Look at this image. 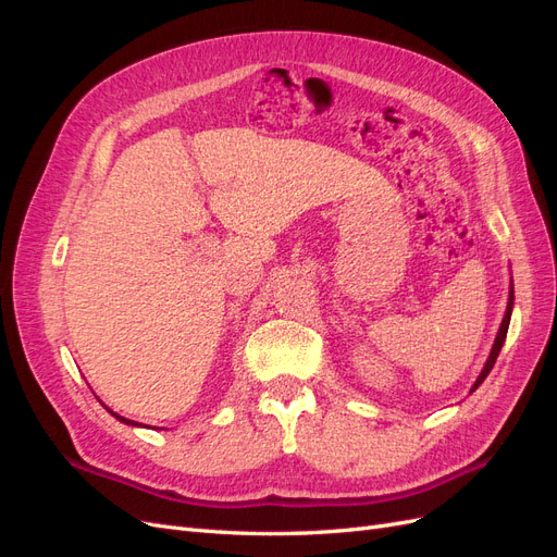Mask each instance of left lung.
Here are the masks:
<instances>
[{"instance_id": "left-lung-1", "label": "left lung", "mask_w": 557, "mask_h": 557, "mask_svg": "<svg viewBox=\"0 0 557 557\" xmlns=\"http://www.w3.org/2000/svg\"><path fill=\"white\" fill-rule=\"evenodd\" d=\"M511 309H513V283H511V290H509V305H507V313H504V318H502V325H499V332H497V336H495V344H493V350H491V356H487V360H485V367H483V372L479 374V379H476V383L471 385V393L476 391V387L485 381V376L491 374V369L495 367V360H497V356H499V350H502V346H504V339H507V332H509V320H511Z\"/></svg>"}]
</instances>
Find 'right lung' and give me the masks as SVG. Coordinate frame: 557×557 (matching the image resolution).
Listing matches in <instances>:
<instances>
[{
	"instance_id": "right-lung-1",
	"label": "right lung",
	"mask_w": 557,
	"mask_h": 557,
	"mask_svg": "<svg viewBox=\"0 0 557 557\" xmlns=\"http://www.w3.org/2000/svg\"><path fill=\"white\" fill-rule=\"evenodd\" d=\"M111 416H115L117 420H121V423H125V425H139V423H134V420H127V418H123V416H117V413H113L111 409H107Z\"/></svg>"
}]
</instances>
